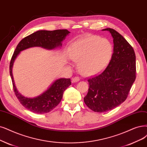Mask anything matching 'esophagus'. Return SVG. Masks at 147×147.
I'll list each match as a JSON object with an SVG mask.
<instances>
[{"instance_id":"1","label":"esophagus","mask_w":147,"mask_h":147,"mask_svg":"<svg viewBox=\"0 0 147 147\" xmlns=\"http://www.w3.org/2000/svg\"><path fill=\"white\" fill-rule=\"evenodd\" d=\"M80 80V78L79 77H75L72 79V83H76Z\"/></svg>"}]
</instances>
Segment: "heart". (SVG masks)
I'll use <instances>...</instances> for the list:
<instances>
[{"instance_id": "heart-1", "label": "heart", "mask_w": 147, "mask_h": 147, "mask_svg": "<svg viewBox=\"0 0 147 147\" xmlns=\"http://www.w3.org/2000/svg\"><path fill=\"white\" fill-rule=\"evenodd\" d=\"M113 53L111 42L95 35L85 36L75 41L69 50L70 58L78 62L79 70L87 76L102 71L109 64Z\"/></svg>"}]
</instances>
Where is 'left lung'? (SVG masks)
I'll list each match as a JSON object with an SVG mask.
<instances>
[{
    "label": "left lung",
    "instance_id": "1",
    "mask_svg": "<svg viewBox=\"0 0 147 147\" xmlns=\"http://www.w3.org/2000/svg\"><path fill=\"white\" fill-rule=\"evenodd\" d=\"M109 31L113 38V54L105 69L88 80L89 88L84 102L91 110H111L126 100L136 79V55L133 47L117 31Z\"/></svg>",
    "mask_w": 147,
    "mask_h": 147
}]
</instances>
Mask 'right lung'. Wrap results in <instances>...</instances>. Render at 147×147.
Segmentation results:
<instances>
[{"label": "right lung", "mask_w": 147, "mask_h": 147, "mask_svg": "<svg viewBox=\"0 0 147 147\" xmlns=\"http://www.w3.org/2000/svg\"><path fill=\"white\" fill-rule=\"evenodd\" d=\"M67 30L54 31L39 30L22 40L16 47L9 65V74L12 80L13 90L20 104L27 110L37 114H44L53 110L61 101L63 93L71 84L70 79L59 78L54 80L49 87L39 96L25 97L16 88L13 75L15 60L21 51L33 47H41L48 50L61 48L62 42L69 35Z\"/></svg>", "instance_id": "add662e5"}]
</instances>
